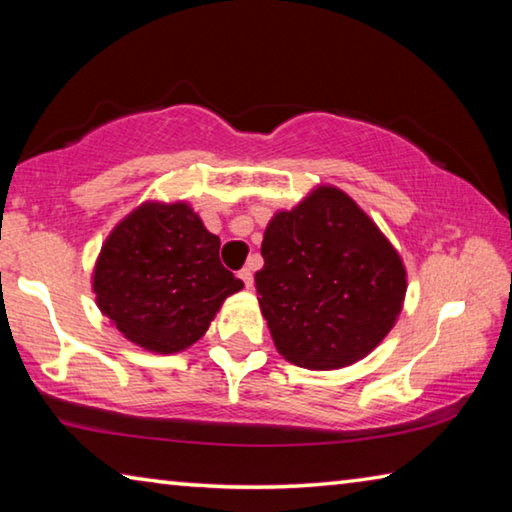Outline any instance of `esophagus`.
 <instances>
[{"instance_id": "esophagus-1", "label": "esophagus", "mask_w": 512, "mask_h": 512, "mask_svg": "<svg viewBox=\"0 0 512 512\" xmlns=\"http://www.w3.org/2000/svg\"><path fill=\"white\" fill-rule=\"evenodd\" d=\"M239 277H241V280H244V284H246V289H253V268H250V266H246V268H241V271H239Z\"/></svg>"}]
</instances>
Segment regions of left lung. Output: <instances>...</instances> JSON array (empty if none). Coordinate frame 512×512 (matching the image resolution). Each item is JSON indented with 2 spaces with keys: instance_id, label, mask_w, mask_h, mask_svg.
Wrapping results in <instances>:
<instances>
[{
  "instance_id": "1",
  "label": "left lung",
  "mask_w": 512,
  "mask_h": 512,
  "mask_svg": "<svg viewBox=\"0 0 512 512\" xmlns=\"http://www.w3.org/2000/svg\"><path fill=\"white\" fill-rule=\"evenodd\" d=\"M257 300L284 359L336 370L366 357L391 332L406 296V268L377 223L320 185L266 225Z\"/></svg>"
}]
</instances>
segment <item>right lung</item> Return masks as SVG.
<instances>
[{"instance_id":"right-lung-1","label":"right lung","mask_w":512,"mask_h":512,"mask_svg":"<svg viewBox=\"0 0 512 512\" xmlns=\"http://www.w3.org/2000/svg\"><path fill=\"white\" fill-rule=\"evenodd\" d=\"M219 248V237L185 201H146L101 246L92 275L97 307L144 350H187L223 300L244 289L221 264Z\"/></svg>"}]
</instances>
